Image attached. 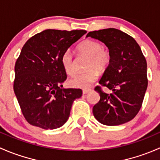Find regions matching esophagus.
Masks as SVG:
<instances>
[{"label": "esophagus", "instance_id": "1", "mask_svg": "<svg viewBox=\"0 0 160 160\" xmlns=\"http://www.w3.org/2000/svg\"><path fill=\"white\" fill-rule=\"evenodd\" d=\"M91 91H92L91 88H84V89L82 90V92H83V94H87L88 92H89Z\"/></svg>", "mask_w": 160, "mask_h": 160}]
</instances>
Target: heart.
Listing matches in <instances>:
<instances>
[{
	"label": "heart",
	"mask_w": 160,
	"mask_h": 160,
	"mask_svg": "<svg viewBox=\"0 0 160 160\" xmlns=\"http://www.w3.org/2000/svg\"><path fill=\"white\" fill-rule=\"evenodd\" d=\"M78 52L88 56L87 72L74 76L69 83L74 88H88L98 78V72H103L108 67L111 62V53L99 42L86 39L77 46ZM62 67L67 74L73 75L75 72V64L74 55L70 49H67L61 58Z\"/></svg>",
	"instance_id": "heart-1"
}]
</instances>
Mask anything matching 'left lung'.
<instances>
[{"mask_svg":"<svg viewBox=\"0 0 160 160\" xmlns=\"http://www.w3.org/2000/svg\"><path fill=\"white\" fill-rule=\"evenodd\" d=\"M86 37L101 41L111 53V62L95 90L100 100L92 108L94 116L107 126L130 121L140 110L148 85L147 63L134 38L116 28L93 31ZM105 86L113 91L107 94Z\"/></svg>","mask_w":160,"mask_h":160,"instance_id":"1","label":"left lung"}]
</instances>
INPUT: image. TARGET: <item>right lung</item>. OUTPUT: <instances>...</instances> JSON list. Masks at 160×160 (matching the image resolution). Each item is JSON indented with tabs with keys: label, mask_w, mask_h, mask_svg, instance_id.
<instances>
[{
	"label": "right lung",
	"mask_w": 160,
	"mask_h": 160,
	"mask_svg": "<svg viewBox=\"0 0 160 160\" xmlns=\"http://www.w3.org/2000/svg\"><path fill=\"white\" fill-rule=\"evenodd\" d=\"M86 33L55 29L38 33L26 42L14 66V91L26 121L31 126L54 129L68 120L80 88H62L67 78L61 58Z\"/></svg>",
	"instance_id": "1"
}]
</instances>
